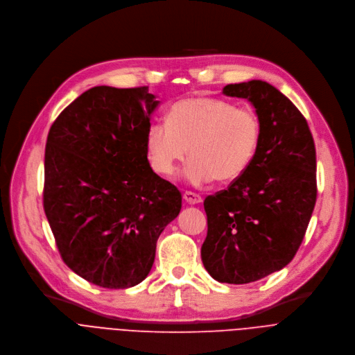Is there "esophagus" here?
Returning a JSON list of instances; mask_svg holds the SVG:
<instances>
[{
  "label": "esophagus",
  "instance_id": "1",
  "mask_svg": "<svg viewBox=\"0 0 355 355\" xmlns=\"http://www.w3.org/2000/svg\"><path fill=\"white\" fill-rule=\"evenodd\" d=\"M183 198L186 200V202L189 204H198L202 201L201 196L197 194V193H193V191H184L183 193Z\"/></svg>",
  "mask_w": 355,
  "mask_h": 355
}]
</instances>
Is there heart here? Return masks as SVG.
Instances as JSON below:
<instances>
[{
    "label": "heart",
    "instance_id": "obj_1",
    "mask_svg": "<svg viewBox=\"0 0 355 355\" xmlns=\"http://www.w3.org/2000/svg\"><path fill=\"white\" fill-rule=\"evenodd\" d=\"M261 138V121L250 107L211 96L176 102L168 121H154L147 130V154L153 169L171 178L190 154L186 179L205 184L214 179L230 183L252 165Z\"/></svg>",
    "mask_w": 355,
    "mask_h": 355
}]
</instances>
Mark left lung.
Returning a JSON list of instances; mask_svg holds the SVG:
<instances>
[{"mask_svg":"<svg viewBox=\"0 0 355 355\" xmlns=\"http://www.w3.org/2000/svg\"><path fill=\"white\" fill-rule=\"evenodd\" d=\"M223 92L254 106L261 138L249 169L205 197L201 259L214 279L248 284L286 267L298 252L316 202V150L304 114L272 85L253 80Z\"/></svg>","mask_w":355,"mask_h":355,"instance_id":"8db88e82","label":"left lung"}]
</instances>
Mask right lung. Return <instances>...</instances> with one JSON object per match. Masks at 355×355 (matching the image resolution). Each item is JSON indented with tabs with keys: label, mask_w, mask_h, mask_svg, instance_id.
<instances>
[{
	"label": "right lung",
	"mask_w": 355,
	"mask_h": 355,
	"mask_svg": "<svg viewBox=\"0 0 355 355\" xmlns=\"http://www.w3.org/2000/svg\"><path fill=\"white\" fill-rule=\"evenodd\" d=\"M158 103L148 87H95L47 135L43 208L57 249L71 270L103 288H130L148 275L157 241L182 208L178 187L147 157Z\"/></svg>",
	"instance_id": "1"
}]
</instances>
